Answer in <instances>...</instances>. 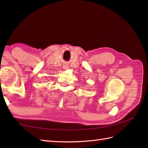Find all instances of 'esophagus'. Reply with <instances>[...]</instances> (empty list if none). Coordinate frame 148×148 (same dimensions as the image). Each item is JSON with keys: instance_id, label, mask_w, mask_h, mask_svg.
<instances>
[{"instance_id": "esophagus-1", "label": "esophagus", "mask_w": 148, "mask_h": 148, "mask_svg": "<svg viewBox=\"0 0 148 148\" xmlns=\"http://www.w3.org/2000/svg\"><path fill=\"white\" fill-rule=\"evenodd\" d=\"M65 67V68H67V66H66V65H65V67Z\"/></svg>"}]
</instances>
